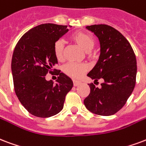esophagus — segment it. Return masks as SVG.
Returning <instances> with one entry per match:
<instances>
[{"instance_id": "34e87169", "label": "esophagus", "mask_w": 146, "mask_h": 146, "mask_svg": "<svg viewBox=\"0 0 146 146\" xmlns=\"http://www.w3.org/2000/svg\"><path fill=\"white\" fill-rule=\"evenodd\" d=\"M73 86H79L80 84V81L73 80Z\"/></svg>"}]
</instances>
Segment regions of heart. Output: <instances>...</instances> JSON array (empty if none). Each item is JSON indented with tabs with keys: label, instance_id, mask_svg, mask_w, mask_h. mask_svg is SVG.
I'll return each instance as SVG.
<instances>
[{
	"label": "heart",
	"instance_id": "b5f03b06",
	"mask_svg": "<svg viewBox=\"0 0 146 146\" xmlns=\"http://www.w3.org/2000/svg\"><path fill=\"white\" fill-rule=\"evenodd\" d=\"M71 40L80 46L86 52L90 51L95 46V39L91 34L83 31L76 32L71 36ZM53 54L58 61L64 60V45L63 41L59 40L53 44ZM89 70V66L86 63H68L63 67V73L74 79L80 78Z\"/></svg>",
	"mask_w": 146,
	"mask_h": 146
}]
</instances>
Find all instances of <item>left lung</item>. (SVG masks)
Listing matches in <instances>:
<instances>
[{"label": "left lung", "instance_id": "8db88e82", "mask_svg": "<svg viewBox=\"0 0 146 146\" xmlns=\"http://www.w3.org/2000/svg\"><path fill=\"white\" fill-rule=\"evenodd\" d=\"M100 43L99 60L87 76L101 87L89 84L90 93L84 100L89 111L100 115H111L123 107L135 85L136 58L129 42L119 31L106 24L87 26Z\"/></svg>", "mask_w": 146, "mask_h": 146}]
</instances>
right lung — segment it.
<instances>
[{
  "mask_svg": "<svg viewBox=\"0 0 146 146\" xmlns=\"http://www.w3.org/2000/svg\"><path fill=\"white\" fill-rule=\"evenodd\" d=\"M68 31L67 26L40 24L24 33L14 48L11 61L14 91L24 107L37 117L60 113L66 95L73 87L70 78L53 69L57 63L53 44ZM54 72L59 75L56 84L45 78Z\"/></svg>",
  "mask_w": 146,
  "mask_h": 146,
  "instance_id": "obj_1",
  "label": "right lung"
}]
</instances>
